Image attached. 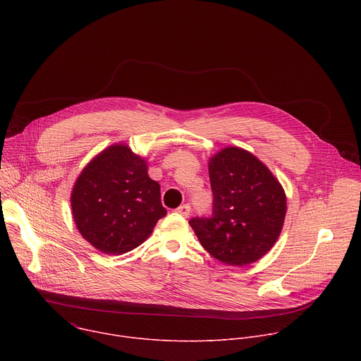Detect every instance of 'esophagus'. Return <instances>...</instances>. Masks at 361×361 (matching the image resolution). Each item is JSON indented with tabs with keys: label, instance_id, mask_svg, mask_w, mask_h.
I'll return each mask as SVG.
<instances>
[{
	"label": "esophagus",
	"instance_id": "1",
	"mask_svg": "<svg viewBox=\"0 0 361 361\" xmlns=\"http://www.w3.org/2000/svg\"><path fill=\"white\" fill-rule=\"evenodd\" d=\"M190 205L188 204H183V205H180V207L177 209V213L178 214H181L183 217H188V214H190Z\"/></svg>",
	"mask_w": 361,
	"mask_h": 361
}]
</instances>
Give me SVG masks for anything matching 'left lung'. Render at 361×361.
Here are the masks:
<instances>
[{
    "label": "left lung",
    "instance_id": "1",
    "mask_svg": "<svg viewBox=\"0 0 361 361\" xmlns=\"http://www.w3.org/2000/svg\"><path fill=\"white\" fill-rule=\"evenodd\" d=\"M212 217L188 223L201 245L228 266L260 260L276 244L287 212L286 192L251 152L226 147L210 159Z\"/></svg>",
    "mask_w": 361,
    "mask_h": 361
}]
</instances>
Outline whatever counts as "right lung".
Instances as JSON below:
<instances>
[{"label":"right lung","mask_w":361,"mask_h":361,"mask_svg":"<svg viewBox=\"0 0 361 361\" xmlns=\"http://www.w3.org/2000/svg\"><path fill=\"white\" fill-rule=\"evenodd\" d=\"M71 210L81 235L110 255L138 247L167 214L147 161L121 142L84 167L71 192Z\"/></svg>","instance_id":"add662e5"}]
</instances>
